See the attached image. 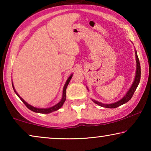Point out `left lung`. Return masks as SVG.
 Masks as SVG:
<instances>
[{"mask_svg":"<svg viewBox=\"0 0 151 151\" xmlns=\"http://www.w3.org/2000/svg\"><path fill=\"white\" fill-rule=\"evenodd\" d=\"M135 57H136V63H137V69H136V73H135V76L133 83H132L131 88L129 89V91L127 92V93L124 94V96L122 97V98L118 101L115 102V103H111V104H104L102 103L101 102L96 101L95 100H93L94 103L98 104V105L101 106L102 107H104V108H109V109H114L116 108V107L120 106L121 105H122L125 103H127L128 101H130V99L132 98V96H133L134 93L136 91L138 85H139L140 79V62L139 57L137 56V50H135ZM88 90V88H87Z\"/></svg>","mask_w":151,"mask_h":151,"instance_id":"8db88e82","label":"left lung"}]
</instances>
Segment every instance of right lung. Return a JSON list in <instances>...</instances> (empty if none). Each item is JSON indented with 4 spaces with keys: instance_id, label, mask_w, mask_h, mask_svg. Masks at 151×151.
<instances>
[{
    "instance_id": "obj_1",
    "label": "right lung",
    "mask_w": 151,
    "mask_h": 151,
    "mask_svg": "<svg viewBox=\"0 0 151 151\" xmlns=\"http://www.w3.org/2000/svg\"><path fill=\"white\" fill-rule=\"evenodd\" d=\"M73 77V74H71L70 76L68 78L67 80H66V83L65 84V86H64L63 87V96H62V99H61V100L58 102L57 104H56L55 105L49 107V108H37V107H35L32 105H30L29 103H27L26 101H25L23 99H22L21 97L19 96V94L17 93V92L16 91V90L14 89V85H13V83H12V88L14 89V93H16L17 95L19 97V99H20L22 101V103H23L27 107L28 109H30V111H32L35 112H37V113H42V114H48V113H50V112H52L54 111H57L59 109H60L61 107L63 106L64 103H65V101H66V88H67V86L68 85V83H69V82L70 81V79L72 78Z\"/></svg>"
}]
</instances>
